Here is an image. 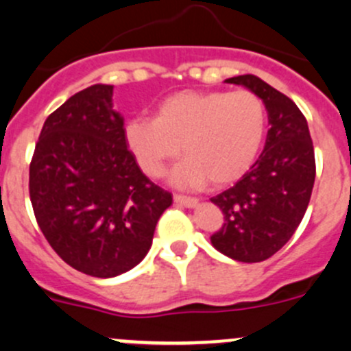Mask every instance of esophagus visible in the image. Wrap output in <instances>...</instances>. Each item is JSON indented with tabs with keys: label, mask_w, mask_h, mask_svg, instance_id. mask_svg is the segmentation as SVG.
<instances>
[{
	"label": "esophagus",
	"mask_w": 351,
	"mask_h": 351,
	"mask_svg": "<svg viewBox=\"0 0 351 351\" xmlns=\"http://www.w3.org/2000/svg\"><path fill=\"white\" fill-rule=\"evenodd\" d=\"M175 202L178 205H183V207H195L198 204V200L195 197H186V195H180V193H175Z\"/></svg>",
	"instance_id": "obj_1"
}]
</instances>
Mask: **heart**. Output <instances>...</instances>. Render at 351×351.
<instances>
[{"label": "heart", "mask_w": 351, "mask_h": 351, "mask_svg": "<svg viewBox=\"0 0 351 351\" xmlns=\"http://www.w3.org/2000/svg\"><path fill=\"white\" fill-rule=\"evenodd\" d=\"M267 107L250 90H185L156 105L153 119L136 117L125 125V143L144 175L159 178L180 156V185L221 189L251 168L267 134Z\"/></svg>", "instance_id": "b5f03b06"}]
</instances>
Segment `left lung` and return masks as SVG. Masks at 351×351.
Instances as JSON below:
<instances>
[{
	"mask_svg": "<svg viewBox=\"0 0 351 351\" xmlns=\"http://www.w3.org/2000/svg\"><path fill=\"white\" fill-rule=\"evenodd\" d=\"M263 100L270 129L263 153L231 189L210 200L224 224L210 236L212 246L243 263L274 256L302 221L316 178L309 127L299 107L253 74L229 77Z\"/></svg>",
	"mask_w": 351,
	"mask_h": 351,
	"instance_id": "1",
	"label": "left lung"
}]
</instances>
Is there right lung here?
<instances>
[{"instance_id":"1","label":"right lung","mask_w":351,"mask_h":351,"mask_svg":"<svg viewBox=\"0 0 351 351\" xmlns=\"http://www.w3.org/2000/svg\"><path fill=\"white\" fill-rule=\"evenodd\" d=\"M112 95L110 84H93L54 110L28 176L35 219L52 250L74 270L100 278L143 261L173 202L137 166Z\"/></svg>"}]
</instances>
